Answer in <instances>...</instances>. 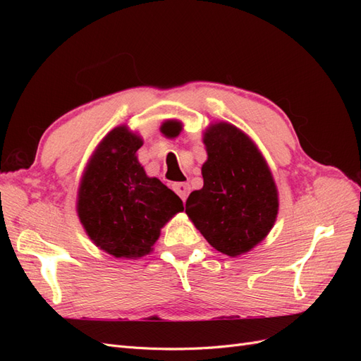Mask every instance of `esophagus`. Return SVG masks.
<instances>
[{"label":"esophagus","mask_w":361,"mask_h":361,"mask_svg":"<svg viewBox=\"0 0 361 361\" xmlns=\"http://www.w3.org/2000/svg\"><path fill=\"white\" fill-rule=\"evenodd\" d=\"M173 190L176 192L179 197L182 199V202L187 200L188 194H190V185L185 183V182H179V183H173Z\"/></svg>","instance_id":"obj_1"}]
</instances>
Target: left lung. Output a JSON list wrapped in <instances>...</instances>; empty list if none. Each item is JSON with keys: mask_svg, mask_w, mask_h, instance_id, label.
Masks as SVG:
<instances>
[{"mask_svg": "<svg viewBox=\"0 0 361 361\" xmlns=\"http://www.w3.org/2000/svg\"><path fill=\"white\" fill-rule=\"evenodd\" d=\"M203 143V188L190 194L185 212L215 250L241 256L265 239L276 223L274 178L257 146L231 123L211 125Z\"/></svg>", "mask_w": 361, "mask_h": 361, "instance_id": "1", "label": "left lung"}]
</instances>
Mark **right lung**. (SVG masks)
I'll use <instances>...</instances> for the list:
<instances>
[{
    "instance_id": "add662e5",
    "label": "right lung",
    "mask_w": 361,
    "mask_h": 361,
    "mask_svg": "<svg viewBox=\"0 0 361 361\" xmlns=\"http://www.w3.org/2000/svg\"><path fill=\"white\" fill-rule=\"evenodd\" d=\"M143 140L117 126L96 147L78 190L80 221L96 247L114 257L149 255L182 200L137 159Z\"/></svg>"
}]
</instances>
